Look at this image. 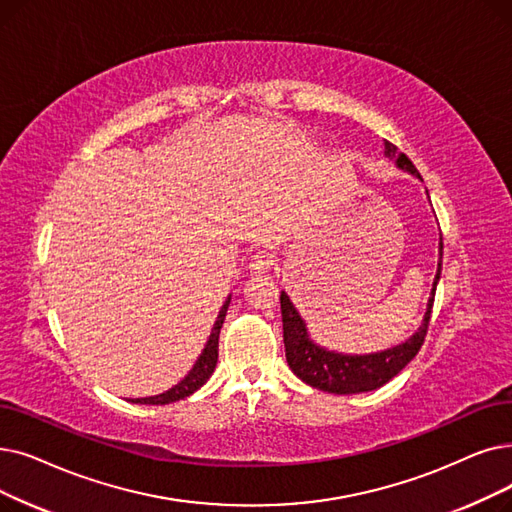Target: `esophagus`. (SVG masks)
Returning <instances> with one entry per match:
<instances>
[{
  "label": "esophagus",
  "instance_id": "esophagus-1",
  "mask_svg": "<svg viewBox=\"0 0 512 512\" xmlns=\"http://www.w3.org/2000/svg\"><path fill=\"white\" fill-rule=\"evenodd\" d=\"M274 265V253H270V251H259V253H255L253 257H251V263H249V268L253 270V272H268L270 268Z\"/></svg>",
  "mask_w": 512,
  "mask_h": 512
}]
</instances>
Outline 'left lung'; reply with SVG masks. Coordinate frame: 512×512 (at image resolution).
I'll use <instances>...</instances> for the list:
<instances>
[{"label": "left lung", "mask_w": 512, "mask_h": 512, "mask_svg": "<svg viewBox=\"0 0 512 512\" xmlns=\"http://www.w3.org/2000/svg\"><path fill=\"white\" fill-rule=\"evenodd\" d=\"M385 157L395 159L399 169H406L408 173L416 175L422 180L412 161L404 152H399L397 146L391 142H385ZM441 259H443V240L439 242V261H437V274L433 280L431 297L427 303L425 318H422L420 328L414 332L410 339H406L402 345H395L385 351L366 353V355H347L328 351L307 335V326L299 311L288 299V295L282 291L280 295V311H282V330H284V349H286V362L291 370L299 376L303 383L309 387L337 393V395H351V393H364L374 391L389 383L393 376L402 372L418 353V349L425 343L427 328L431 320V309L435 299V288L441 276Z\"/></svg>", "instance_id": "8db88e82"}]
</instances>
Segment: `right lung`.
<instances>
[{"mask_svg": "<svg viewBox=\"0 0 512 512\" xmlns=\"http://www.w3.org/2000/svg\"><path fill=\"white\" fill-rule=\"evenodd\" d=\"M230 299H226V303L221 305L219 314H217V320L211 328V335H209V341L203 349V353L198 355L196 364L192 366V370L184 376V379L177 383L175 387H171L169 391L161 393V395H152V397H138V399H131L133 404H150V406H163V404H171V402H180V399L192 395L194 391L201 389L207 381L209 376L213 374L215 366H217V351H219V330H221V324H224L226 320V311H228V305H230Z\"/></svg>", "mask_w": 512, "mask_h": 512, "instance_id": "obj_1", "label": "right lung"}]
</instances>
